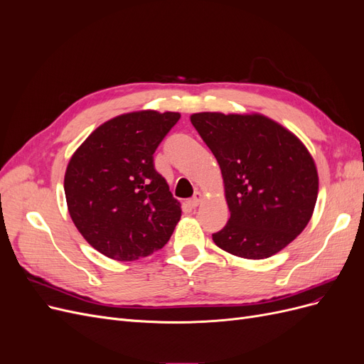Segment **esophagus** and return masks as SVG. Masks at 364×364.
<instances>
[{
  "mask_svg": "<svg viewBox=\"0 0 364 364\" xmlns=\"http://www.w3.org/2000/svg\"><path fill=\"white\" fill-rule=\"evenodd\" d=\"M200 202H202V194H200V193H196L194 197H193V199H191L188 203H190V208L196 209L197 206L200 205Z\"/></svg>",
  "mask_w": 364,
  "mask_h": 364,
  "instance_id": "34e87169",
  "label": "esophagus"
}]
</instances>
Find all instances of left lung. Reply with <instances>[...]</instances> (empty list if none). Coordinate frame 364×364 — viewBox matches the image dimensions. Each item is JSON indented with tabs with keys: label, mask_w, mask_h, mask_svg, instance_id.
Masks as SVG:
<instances>
[{
	"label": "left lung",
	"mask_w": 364,
	"mask_h": 364,
	"mask_svg": "<svg viewBox=\"0 0 364 364\" xmlns=\"http://www.w3.org/2000/svg\"><path fill=\"white\" fill-rule=\"evenodd\" d=\"M191 123L213 151L230 217L214 243L247 259L269 258L308 225L317 200V170L291 132L262 115L200 112Z\"/></svg>",
	"instance_id": "1"
}]
</instances>
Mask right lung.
Here are the masks:
<instances>
[{
    "label": "right lung",
    "instance_id": "right-lung-1",
    "mask_svg": "<svg viewBox=\"0 0 364 364\" xmlns=\"http://www.w3.org/2000/svg\"><path fill=\"white\" fill-rule=\"evenodd\" d=\"M178 112L142 111L106 121L86 138L65 173L75 228L94 249L135 261L162 249L181 220V205L153 165V153Z\"/></svg>",
    "mask_w": 364,
    "mask_h": 364
}]
</instances>
